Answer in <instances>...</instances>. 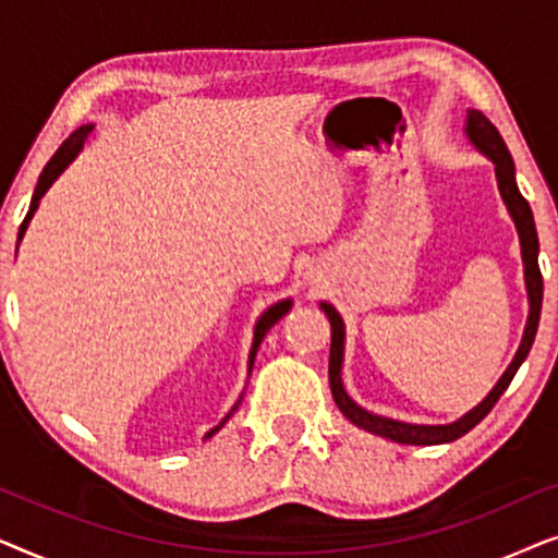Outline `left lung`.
I'll list each match as a JSON object with an SVG mask.
<instances>
[{
	"mask_svg": "<svg viewBox=\"0 0 558 558\" xmlns=\"http://www.w3.org/2000/svg\"><path fill=\"white\" fill-rule=\"evenodd\" d=\"M468 136L480 151H485V155L495 162V174H498L500 195L508 205L510 216H513V220H515L518 235H521V254H523V264H525V287H529V302H531L529 323H525L521 348H518V353L513 357V363L508 365V371L502 373V378L495 384L493 391L487 393V399L480 403V407L472 409L470 414H464L462 418H457L454 424H447V426H416V424H403V422H393V418L368 414V411L357 407L355 401H350L345 388H342L340 365H342V338H345V330H342V319L338 312H335V307L323 302V310L332 327L330 388H332L335 403H338V409L355 426H361V429L371 432V434H378V437L399 441V445H445V441H454V439H460L462 434H468L472 426H477L487 414H490L500 396L506 393V388L510 386V380H513L518 368H521L525 355L531 353L533 340H536L538 319H541V302H544V277H541V269H538V235H536V223H533L531 205L515 185L513 159H510L506 142H502L500 132L490 124V119H487L485 113H480V111L468 113Z\"/></svg>",
	"mask_w": 558,
	"mask_h": 558,
	"instance_id": "1",
	"label": "left lung"
}]
</instances>
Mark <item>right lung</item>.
Returning <instances> with one entry per match:
<instances>
[{
    "label": "right lung",
    "instance_id": "right-lung-1",
    "mask_svg": "<svg viewBox=\"0 0 558 558\" xmlns=\"http://www.w3.org/2000/svg\"><path fill=\"white\" fill-rule=\"evenodd\" d=\"M94 132V126H81L78 132H73L71 136H68V140L60 144L58 147V151L56 155L50 157V162L45 165V170H43V174H40V180H37V187H35V195H33V203H29V210H27V216H25V220H22V226H20V233H17V241H22V235H25V231H27V223H29V218H33V213L37 210V203H40V197L48 193V187L52 185V182L58 180V174L65 170L68 165L73 162V157L78 155L81 151V147H83V142L88 140V134ZM292 307V302H279V304H274L271 310H266L264 315H262V319H258L256 323V332H254V345H251V357H248V363L254 365V357H256V350H258V345H262V340H264V335L271 330L274 325L279 323L281 317L287 315V310ZM228 418V416H226ZM226 418L223 422H220V426L226 424ZM220 426H216V429L213 432H208V437L210 434H216Z\"/></svg>",
    "mask_w": 558,
    "mask_h": 558
}]
</instances>
